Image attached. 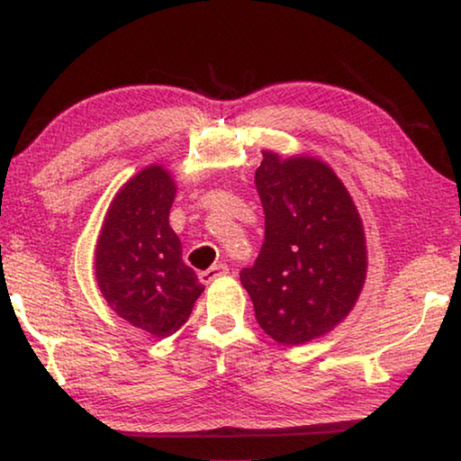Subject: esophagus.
I'll return each mask as SVG.
<instances>
[{
    "label": "esophagus",
    "instance_id": "esophagus-1",
    "mask_svg": "<svg viewBox=\"0 0 461 461\" xmlns=\"http://www.w3.org/2000/svg\"><path fill=\"white\" fill-rule=\"evenodd\" d=\"M225 275H228V267H225V264H213L212 268L201 272L199 280L203 285H209V283H213V280H217L220 276H225Z\"/></svg>",
    "mask_w": 461,
    "mask_h": 461
}]
</instances>
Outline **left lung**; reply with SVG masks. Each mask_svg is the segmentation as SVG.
Instances as JSON below:
<instances>
[{
	"label": "left lung",
	"mask_w": 461,
	"mask_h": 461,
	"mask_svg": "<svg viewBox=\"0 0 461 461\" xmlns=\"http://www.w3.org/2000/svg\"><path fill=\"white\" fill-rule=\"evenodd\" d=\"M254 183L267 233L252 268L240 272L256 321L280 346L335 330L360 296L368 252L356 203L315 156L264 150Z\"/></svg>",
	"instance_id": "8db88e82"
}]
</instances>
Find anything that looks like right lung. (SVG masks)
Masks as SVG:
<instances>
[{"label": "right lung", "instance_id": "obj_1", "mask_svg": "<svg viewBox=\"0 0 461 461\" xmlns=\"http://www.w3.org/2000/svg\"><path fill=\"white\" fill-rule=\"evenodd\" d=\"M175 197L176 181L165 167L142 168L109 203L95 246V280L105 303L154 338L175 333L203 293L168 223Z\"/></svg>", "mask_w": 461, "mask_h": 461}]
</instances>
